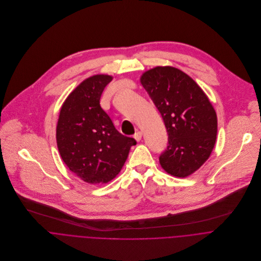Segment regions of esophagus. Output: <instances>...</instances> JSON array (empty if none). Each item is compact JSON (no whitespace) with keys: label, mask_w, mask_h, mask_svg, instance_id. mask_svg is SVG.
Segmentation results:
<instances>
[{"label":"esophagus","mask_w":261,"mask_h":261,"mask_svg":"<svg viewBox=\"0 0 261 261\" xmlns=\"http://www.w3.org/2000/svg\"><path fill=\"white\" fill-rule=\"evenodd\" d=\"M134 138L136 139V141H141V139H142V132H140V130H138L135 135H134Z\"/></svg>","instance_id":"esophagus-1"}]
</instances>
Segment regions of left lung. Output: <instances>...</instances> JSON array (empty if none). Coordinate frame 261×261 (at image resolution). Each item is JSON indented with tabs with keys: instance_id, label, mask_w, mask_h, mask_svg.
Returning <instances> with one entry per match:
<instances>
[{
	"instance_id": "8db88e82",
	"label": "left lung",
	"mask_w": 261,
	"mask_h": 261,
	"mask_svg": "<svg viewBox=\"0 0 261 261\" xmlns=\"http://www.w3.org/2000/svg\"><path fill=\"white\" fill-rule=\"evenodd\" d=\"M141 83L168 132V146L160 156L163 169L175 177L191 175L209 159L216 142L212 103L192 78L173 67L145 72Z\"/></svg>"
}]
</instances>
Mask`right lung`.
I'll return each mask as SVG.
<instances>
[{
	"instance_id": "1",
	"label": "right lung",
	"mask_w": 261,
	"mask_h": 261,
	"mask_svg": "<svg viewBox=\"0 0 261 261\" xmlns=\"http://www.w3.org/2000/svg\"><path fill=\"white\" fill-rule=\"evenodd\" d=\"M111 81V76L94 75L80 83L65 100L58 121L57 143L64 163L90 184L114 179L137 144L115 128L99 105Z\"/></svg>"
}]
</instances>
